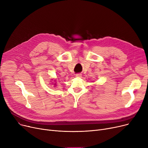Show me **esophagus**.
Instances as JSON below:
<instances>
[{"label": "esophagus", "mask_w": 148, "mask_h": 148, "mask_svg": "<svg viewBox=\"0 0 148 148\" xmlns=\"http://www.w3.org/2000/svg\"><path fill=\"white\" fill-rule=\"evenodd\" d=\"M75 77H82V74H80V73L77 74L75 75Z\"/></svg>", "instance_id": "esophagus-1"}]
</instances>
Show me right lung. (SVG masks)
<instances>
[{
	"instance_id": "right-lung-1",
	"label": "right lung",
	"mask_w": 148,
	"mask_h": 148,
	"mask_svg": "<svg viewBox=\"0 0 148 148\" xmlns=\"http://www.w3.org/2000/svg\"><path fill=\"white\" fill-rule=\"evenodd\" d=\"M54 85H56V84H54Z\"/></svg>"
}]
</instances>
